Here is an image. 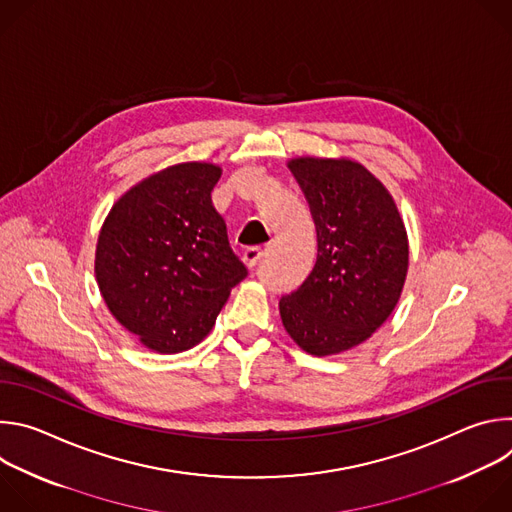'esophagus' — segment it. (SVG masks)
Returning a JSON list of instances; mask_svg holds the SVG:
<instances>
[{
    "mask_svg": "<svg viewBox=\"0 0 512 512\" xmlns=\"http://www.w3.org/2000/svg\"><path fill=\"white\" fill-rule=\"evenodd\" d=\"M263 257V249L261 247H249L245 253H243V261L247 267H255Z\"/></svg>",
    "mask_w": 512,
    "mask_h": 512,
    "instance_id": "34e87169",
    "label": "esophagus"
}]
</instances>
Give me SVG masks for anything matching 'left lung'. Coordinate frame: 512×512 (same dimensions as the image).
I'll list each match as a JSON object with an SVG mask.
<instances>
[{"label":"left lung","mask_w":512,"mask_h":512,"mask_svg":"<svg viewBox=\"0 0 512 512\" xmlns=\"http://www.w3.org/2000/svg\"><path fill=\"white\" fill-rule=\"evenodd\" d=\"M318 237L306 281L279 300L287 334L316 356L348 350L395 310L409 265L399 210L387 188L350 160L289 162Z\"/></svg>","instance_id":"obj_1"}]
</instances>
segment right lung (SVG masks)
<instances>
[{"instance_id":"add662e5","label":"right lung","mask_w":512,"mask_h":512,"mask_svg":"<svg viewBox=\"0 0 512 512\" xmlns=\"http://www.w3.org/2000/svg\"><path fill=\"white\" fill-rule=\"evenodd\" d=\"M221 168L170 166L125 192L99 235L95 273L123 328L164 354L196 346L247 277L210 192Z\"/></svg>"}]
</instances>
